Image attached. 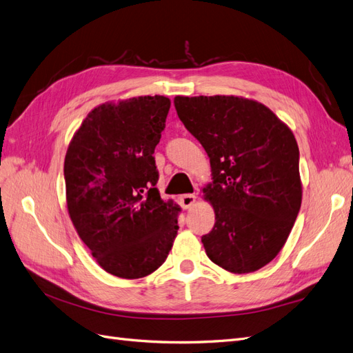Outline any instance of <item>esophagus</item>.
Returning <instances> with one entry per match:
<instances>
[{
    "instance_id": "obj_1",
    "label": "esophagus",
    "mask_w": 353,
    "mask_h": 353,
    "mask_svg": "<svg viewBox=\"0 0 353 353\" xmlns=\"http://www.w3.org/2000/svg\"><path fill=\"white\" fill-rule=\"evenodd\" d=\"M194 201H196V196L194 194H184V196L179 197L181 206H183L184 209H188V208L193 206Z\"/></svg>"
}]
</instances>
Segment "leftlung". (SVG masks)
I'll use <instances>...</instances> for the list:
<instances>
[{"label":"left lung","mask_w":353,"mask_h":353,"mask_svg":"<svg viewBox=\"0 0 353 353\" xmlns=\"http://www.w3.org/2000/svg\"><path fill=\"white\" fill-rule=\"evenodd\" d=\"M178 117L205 148L213 183L203 188L215 225L209 259L234 274L270 263L302 205L296 138L266 105L234 95L175 97Z\"/></svg>","instance_id":"obj_1"}]
</instances>
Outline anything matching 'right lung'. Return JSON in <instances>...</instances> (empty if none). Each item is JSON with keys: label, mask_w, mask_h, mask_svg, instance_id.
<instances>
[{"label": "right lung", "mask_w": 353, "mask_h": 353, "mask_svg": "<svg viewBox=\"0 0 353 353\" xmlns=\"http://www.w3.org/2000/svg\"><path fill=\"white\" fill-rule=\"evenodd\" d=\"M170 100L145 95L105 103L85 117L65 159L68 210L101 268L143 279L162 265L178 232V212L156 188L154 148Z\"/></svg>", "instance_id": "right-lung-1"}]
</instances>
